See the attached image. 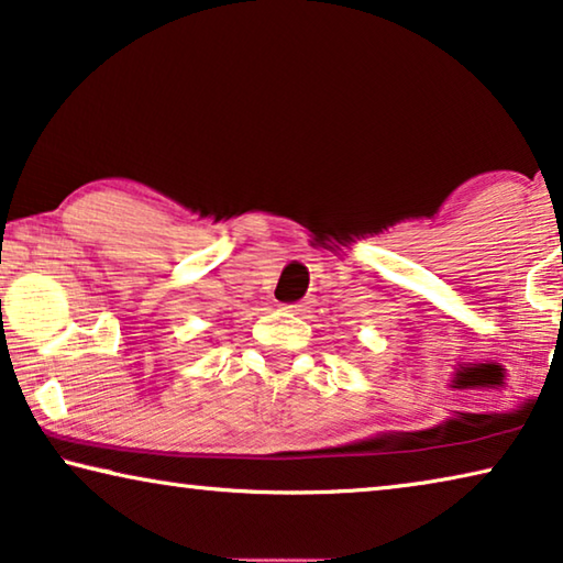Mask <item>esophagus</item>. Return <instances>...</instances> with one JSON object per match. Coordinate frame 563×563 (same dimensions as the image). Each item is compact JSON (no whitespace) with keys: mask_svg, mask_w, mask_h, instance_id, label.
<instances>
[{"mask_svg":"<svg viewBox=\"0 0 563 563\" xmlns=\"http://www.w3.org/2000/svg\"><path fill=\"white\" fill-rule=\"evenodd\" d=\"M285 310H288V313H296V316H302V313H308L310 310V306L306 300H300V302H288V306H285Z\"/></svg>","mask_w":563,"mask_h":563,"instance_id":"1","label":"esophagus"}]
</instances>
